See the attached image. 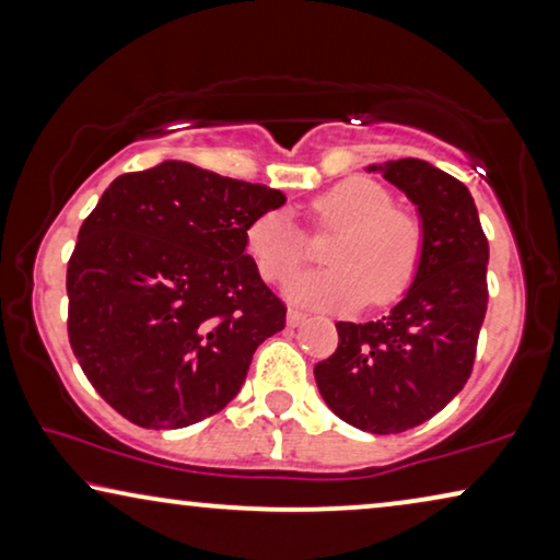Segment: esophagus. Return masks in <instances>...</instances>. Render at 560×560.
Returning <instances> with one entry per match:
<instances>
[{"instance_id":"1","label":"esophagus","mask_w":560,"mask_h":560,"mask_svg":"<svg viewBox=\"0 0 560 560\" xmlns=\"http://www.w3.org/2000/svg\"><path fill=\"white\" fill-rule=\"evenodd\" d=\"M304 322H306V314L291 306V310L287 312V325L289 327H299V325H304Z\"/></svg>"}]
</instances>
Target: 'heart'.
<instances>
[{
    "mask_svg": "<svg viewBox=\"0 0 560 560\" xmlns=\"http://www.w3.org/2000/svg\"><path fill=\"white\" fill-rule=\"evenodd\" d=\"M317 228H337L325 258L332 266L302 273L287 287L296 304L352 310L373 299L390 304L411 287L423 258V228L393 208L390 192L368 177H348L310 202ZM261 279L287 281L306 258V238L289 210H266L243 235Z\"/></svg>",
    "mask_w": 560,
    "mask_h": 560,
    "instance_id": "heart-1",
    "label": "heart"
}]
</instances>
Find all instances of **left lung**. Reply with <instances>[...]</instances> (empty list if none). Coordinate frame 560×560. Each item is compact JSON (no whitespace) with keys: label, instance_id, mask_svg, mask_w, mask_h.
I'll return each mask as SVG.
<instances>
[{"label":"left lung","instance_id":"obj_1","mask_svg":"<svg viewBox=\"0 0 560 560\" xmlns=\"http://www.w3.org/2000/svg\"><path fill=\"white\" fill-rule=\"evenodd\" d=\"M416 205L419 273L388 317L337 322V350L314 381L350 427L400 434L436 416L464 388L487 312V246L467 185L423 160L370 164Z\"/></svg>","mask_w":560,"mask_h":560}]
</instances>
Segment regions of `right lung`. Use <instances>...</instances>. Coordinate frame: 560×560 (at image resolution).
Returning <instances> with one entry per match:
<instances>
[{
    "label": "right lung",
    "instance_id": "right-lung-1",
    "mask_svg": "<svg viewBox=\"0 0 560 560\" xmlns=\"http://www.w3.org/2000/svg\"><path fill=\"white\" fill-rule=\"evenodd\" d=\"M281 190L167 160L116 177L68 261V337L98 396L141 429H183L238 396L287 306L246 254Z\"/></svg>",
    "mask_w": 560,
    "mask_h": 560
}]
</instances>
